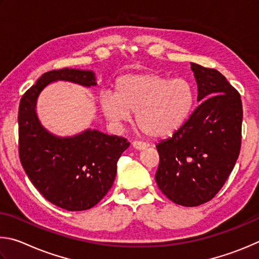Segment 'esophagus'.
<instances>
[{
  "label": "esophagus",
  "instance_id": "obj_1",
  "mask_svg": "<svg viewBox=\"0 0 259 259\" xmlns=\"http://www.w3.org/2000/svg\"><path fill=\"white\" fill-rule=\"evenodd\" d=\"M132 146L135 150H144V149H147L149 147V144L144 142H140V141H134L132 143Z\"/></svg>",
  "mask_w": 259,
  "mask_h": 259
}]
</instances>
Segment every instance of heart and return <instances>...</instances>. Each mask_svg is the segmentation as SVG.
<instances>
[{
  "instance_id": "heart-1",
  "label": "heart",
  "mask_w": 259,
  "mask_h": 259,
  "mask_svg": "<svg viewBox=\"0 0 259 259\" xmlns=\"http://www.w3.org/2000/svg\"><path fill=\"white\" fill-rule=\"evenodd\" d=\"M194 104L192 84L158 74L128 75L117 81L116 94L104 92L100 106L107 119L121 125L135 112V124L149 138H165L180 130Z\"/></svg>"
}]
</instances>
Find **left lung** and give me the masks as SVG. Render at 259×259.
Instances as JSON below:
<instances>
[{"instance_id": "obj_1", "label": "left lung", "mask_w": 259, "mask_h": 259, "mask_svg": "<svg viewBox=\"0 0 259 259\" xmlns=\"http://www.w3.org/2000/svg\"><path fill=\"white\" fill-rule=\"evenodd\" d=\"M198 101L173 137L158 143L156 182L175 203L196 207L211 200L237 162L241 147L240 94L216 69L191 62Z\"/></svg>"}]
</instances>
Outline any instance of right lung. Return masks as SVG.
Segmentation results:
<instances>
[{
  "instance_id": "obj_1",
  "label": "right lung",
  "mask_w": 259,
  "mask_h": 259,
  "mask_svg": "<svg viewBox=\"0 0 259 259\" xmlns=\"http://www.w3.org/2000/svg\"><path fill=\"white\" fill-rule=\"evenodd\" d=\"M57 80L86 88L97 85L92 70L63 68L40 76L20 100V161L30 182L47 200L66 210H86L97 205L112 187L117 161L130 142L98 130L67 138L45 130L36 113V103L39 93Z\"/></svg>"
}]
</instances>
